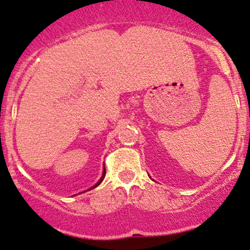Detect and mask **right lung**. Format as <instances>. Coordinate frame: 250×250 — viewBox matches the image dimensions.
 <instances>
[{"label": "right lung", "mask_w": 250, "mask_h": 250, "mask_svg": "<svg viewBox=\"0 0 250 250\" xmlns=\"http://www.w3.org/2000/svg\"><path fill=\"white\" fill-rule=\"evenodd\" d=\"M105 175H106V171H105V168H104V171H103V175H102V177H101V179H99V181L97 182V184H96L95 186H92V188H97V186L99 185V184H101V183L103 182V179H104V177H105ZM90 188V189H91Z\"/></svg>", "instance_id": "obj_1"}]
</instances>
